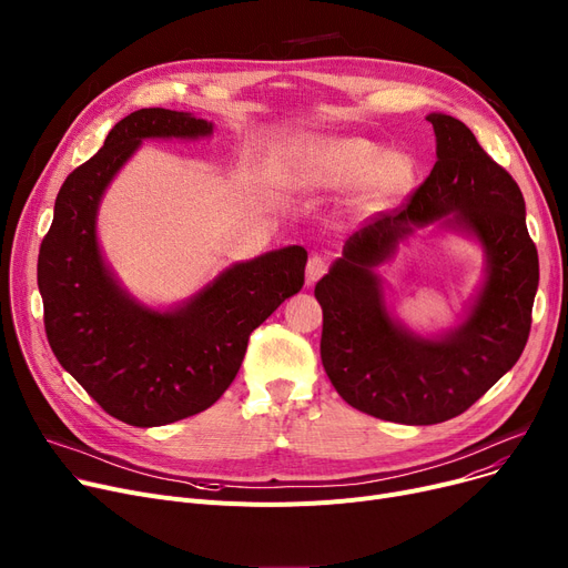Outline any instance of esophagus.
Returning <instances> with one entry per match:
<instances>
[{"label":"esophagus","mask_w":568,"mask_h":568,"mask_svg":"<svg viewBox=\"0 0 568 568\" xmlns=\"http://www.w3.org/2000/svg\"><path fill=\"white\" fill-rule=\"evenodd\" d=\"M326 268H329V264H326V260L320 257V255H313V257L308 260V264H306V283H308V285L317 283V281L326 274Z\"/></svg>","instance_id":"esophagus-1"}]
</instances>
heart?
<instances>
[{"label": "heart", "mask_w": 568, "mask_h": 568, "mask_svg": "<svg viewBox=\"0 0 568 568\" xmlns=\"http://www.w3.org/2000/svg\"><path fill=\"white\" fill-rule=\"evenodd\" d=\"M294 182L304 189L364 186L368 206H389L416 184V165L364 138H304L285 156Z\"/></svg>", "instance_id": "heart-1"}]
</instances>
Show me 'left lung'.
Instances as JSON below:
<instances>
[{"mask_svg": "<svg viewBox=\"0 0 568 568\" xmlns=\"http://www.w3.org/2000/svg\"><path fill=\"white\" fill-rule=\"evenodd\" d=\"M437 161L403 209L354 232L315 285L322 306V366L345 403L384 422L430 426L463 414L520 359L539 253L514 176L456 116L433 112ZM442 220L471 233L487 253V281L456 331L422 339L383 304L374 266L412 226Z\"/></svg>", "mask_w": 568, "mask_h": 568, "instance_id": "8db88e82", "label": "left lung"}]
</instances>
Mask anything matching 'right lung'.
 <instances>
[{"mask_svg":"<svg viewBox=\"0 0 568 568\" xmlns=\"http://www.w3.org/2000/svg\"><path fill=\"white\" fill-rule=\"evenodd\" d=\"M212 131L206 119L165 108L124 116L59 189L39 251L45 336L57 362L129 426H165L212 407L236 377L253 329L304 287L308 253L285 246L227 266L182 306L154 311L103 262L99 204L142 140H197Z\"/></svg>","mask_w":568,"mask_h":568,"instance_id":"obj_1","label":"right lung"}]
</instances>
